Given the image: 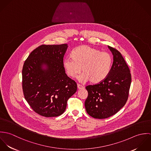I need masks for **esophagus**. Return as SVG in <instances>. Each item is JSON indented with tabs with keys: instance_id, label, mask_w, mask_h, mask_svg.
<instances>
[{
	"instance_id": "1",
	"label": "esophagus",
	"mask_w": 151,
	"mask_h": 151,
	"mask_svg": "<svg viewBox=\"0 0 151 151\" xmlns=\"http://www.w3.org/2000/svg\"><path fill=\"white\" fill-rule=\"evenodd\" d=\"M77 88H78V89H83V88H84V86H82L81 85L78 84H77Z\"/></svg>"
}]
</instances>
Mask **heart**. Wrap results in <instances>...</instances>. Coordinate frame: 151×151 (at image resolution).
<instances>
[{
	"mask_svg": "<svg viewBox=\"0 0 151 151\" xmlns=\"http://www.w3.org/2000/svg\"><path fill=\"white\" fill-rule=\"evenodd\" d=\"M71 56L63 60V67L71 78L77 77L82 70L83 73L79 77L81 82L101 83L109 76L113 65L110 53L87 45L76 47L71 52Z\"/></svg>",
	"mask_w": 151,
	"mask_h": 151,
	"instance_id": "1",
	"label": "heart"
}]
</instances>
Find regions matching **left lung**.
Wrapping results in <instances>:
<instances>
[{
	"label": "left lung",
	"mask_w": 151,
	"mask_h": 151,
	"mask_svg": "<svg viewBox=\"0 0 151 151\" xmlns=\"http://www.w3.org/2000/svg\"><path fill=\"white\" fill-rule=\"evenodd\" d=\"M108 47L113 56L109 76L99 84L86 88L88 92L85 101L86 112L99 119L115 114L125 105L131 83L129 68L122 54L115 48Z\"/></svg>",
	"instance_id": "1"
}]
</instances>
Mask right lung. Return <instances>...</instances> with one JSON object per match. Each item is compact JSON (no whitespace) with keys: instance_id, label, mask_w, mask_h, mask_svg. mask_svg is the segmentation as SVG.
<instances>
[{"instance_id":"obj_1","label":"right lung","mask_w":151,"mask_h":151,"mask_svg":"<svg viewBox=\"0 0 151 151\" xmlns=\"http://www.w3.org/2000/svg\"><path fill=\"white\" fill-rule=\"evenodd\" d=\"M67 47V44L42 45L29 54L23 65L24 98L35 112L46 117L63 114L68 99L77 89L63 65Z\"/></svg>"}]
</instances>
